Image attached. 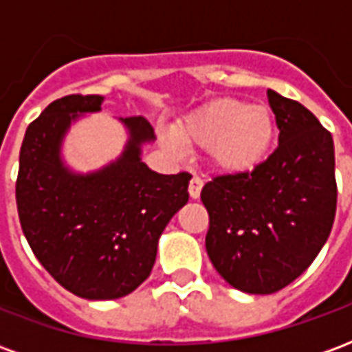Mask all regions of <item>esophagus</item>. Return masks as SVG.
Masks as SVG:
<instances>
[{
  "instance_id": "1",
  "label": "esophagus",
  "mask_w": 352,
  "mask_h": 352,
  "mask_svg": "<svg viewBox=\"0 0 352 352\" xmlns=\"http://www.w3.org/2000/svg\"><path fill=\"white\" fill-rule=\"evenodd\" d=\"M201 186H204V181L199 177H192L190 184H188V194H190L192 199H198L199 194H201Z\"/></svg>"
}]
</instances>
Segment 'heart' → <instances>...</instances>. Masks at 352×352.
<instances>
[{
	"instance_id": "1",
	"label": "heart",
	"mask_w": 352,
	"mask_h": 352,
	"mask_svg": "<svg viewBox=\"0 0 352 352\" xmlns=\"http://www.w3.org/2000/svg\"><path fill=\"white\" fill-rule=\"evenodd\" d=\"M173 133L183 145L206 148L213 168L243 173L267 158L275 122L264 103L247 105L236 98H219L177 124Z\"/></svg>"
}]
</instances>
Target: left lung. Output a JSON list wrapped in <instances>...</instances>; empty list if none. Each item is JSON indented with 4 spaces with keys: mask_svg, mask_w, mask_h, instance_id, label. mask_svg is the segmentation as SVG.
<instances>
[{
    "mask_svg": "<svg viewBox=\"0 0 352 352\" xmlns=\"http://www.w3.org/2000/svg\"><path fill=\"white\" fill-rule=\"evenodd\" d=\"M279 145L252 171L201 188L206 249L237 290L273 294L298 279L332 232L338 184L332 133L309 109L267 90Z\"/></svg>",
    "mask_w": 352,
    "mask_h": 352,
    "instance_id": "obj_1",
    "label": "left lung"
}]
</instances>
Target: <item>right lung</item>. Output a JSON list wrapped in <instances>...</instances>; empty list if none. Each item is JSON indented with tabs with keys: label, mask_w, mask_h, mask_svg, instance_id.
<instances>
[{
	"label": "right lung",
	"mask_w": 352,
	"mask_h": 352,
	"mask_svg": "<svg viewBox=\"0 0 352 352\" xmlns=\"http://www.w3.org/2000/svg\"><path fill=\"white\" fill-rule=\"evenodd\" d=\"M101 96L52 101L28 126L20 146L16 209L41 265L75 296L115 300L151 275L158 237L188 201L190 173L160 175L139 158L154 139L151 124L126 116L122 158L92 175H73L60 162V141L77 113L100 111Z\"/></svg>",
	"instance_id": "right-lung-1"
}]
</instances>
